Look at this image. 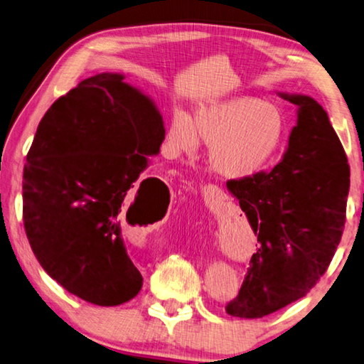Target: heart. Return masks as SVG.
Wrapping results in <instances>:
<instances>
[{
  "mask_svg": "<svg viewBox=\"0 0 364 364\" xmlns=\"http://www.w3.org/2000/svg\"><path fill=\"white\" fill-rule=\"evenodd\" d=\"M284 136V117L277 105L240 95L200 107L193 119L176 112L166 145L172 156L192 155L200 139L209 145V168L240 181L264 171L282 150Z\"/></svg>",
  "mask_w": 364,
  "mask_h": 364,
  "instance_id": "1",
  "label": "heart"
}]
</instances>
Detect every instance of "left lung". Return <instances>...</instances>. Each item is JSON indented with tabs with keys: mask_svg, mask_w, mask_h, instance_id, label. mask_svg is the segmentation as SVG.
Returning a JSON list of instances; mask_svg holds the SVG:
<instances>
[{
	"mask_svg": "<svg viewBox=\"0 0 364 364\" xmlns=\"http://www.w3.org/2000/svg\"><path fill=\"white\" fill-rule=\"evenodd\" d=\"M282 97L299 107L284 158L272 171L227 182L259 243L225 307L238 318H262L310 292L346 225L350 166L328 113L307 95Z\"/></svg>",
	"mask_w": 364,
	"mask_h": 364,
	"instance_id": "8db88e82",
	"label": "left lung"
}]
</instances>
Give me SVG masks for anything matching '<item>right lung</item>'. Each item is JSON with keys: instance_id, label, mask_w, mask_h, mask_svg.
Segmentation results:
<instances>
[{"instance_id": "add662e5", "label": "right lung", "mask_w": 364, "mask_h": 364, "mask_svg": "<svg viewBox=\"0 0 364 364\" xmlns=\"http://www.w3.org/2000/svg\"><path fill=\"white\" fill-rule=\"evenodd\" d=\"M123 80L95 75L57 99L23 166L22 218L31 251L63 289L102 307L131 301L142 288L121 240L124 213L126 220L137 219L169 193L149 177L127 208L146 156L159 151L164 124L153 102Z\"/></svg>"}]
</instances>
